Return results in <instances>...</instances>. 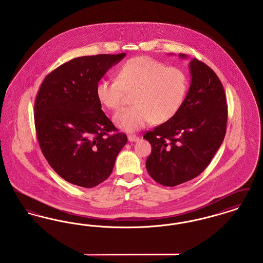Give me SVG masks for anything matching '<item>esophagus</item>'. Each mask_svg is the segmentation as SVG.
Returning <instances> with one entry per match:
<instances>
[{
  "label": "esophagus",
  "instance_id": "34e87169",
  "mask_svg": "<svg viewBox=\"0 0 263 263\" xmlns=\"http://www.w3.org/2000/svg\"><path fill=\"white\" fill-rule=\"evenodd\" d=\"M128 140L130 142H135V141L139 140V137H138L137 135H135V134H130V135H128Z\"/></svg>",
  "mask_w": 263,
  "mask_h": 263
}]
</instances>
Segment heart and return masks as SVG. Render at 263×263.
Returning <instances> with one entry per match:
<instances>
[{
  "instance_id": "1",
  "label": "heart",
  "mask_w": 263,
  "mask_h": 263,
  "mask_svg": "<svg viewBox=\"0 0 263 263\" xmlns=\"http://www.w3.org/2000/svg\"><path fill=\"white\" fill-rule=\"evenodd\" d=\"M188 78L177 67H167L151 57H136L118 70V79H102L97 97L107 108L116 110L133 92V105L114 115L116 125L132 132L152 121L164 123L175 117L186 97Z\"/></svg>"
}]
</instances>
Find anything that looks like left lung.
<instances>
[{"mask_svg": "<svg viewBox=\"0 0 263 263\" xmlns=\"http://www.w3.org/2000/svg\"><path fill=\"white\" fill-rule=\"evenodd\" d=\"M189 66L191 85L179 111L144 135L152 146L147 171L164 186L200 175L225 138L228 105L223 85L205 63L194 58Z\"/></svg>", "mask_w": 263, "mask_h": 263, "instance_id": "obj_1", "label": "left lung"}]
</instances>
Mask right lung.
Here are the masks:
<instances>
[{
    "label": "right lung",
    "mask_w": 263,
    "mask_h": 263,
    "mask_svg": "<svg viewBox=\"0 0 263 263\" xmlns=\"http://www.w3.org/2000/svg\"><path fill=\"white\" fill-rule=\"evenodd\" d=\"M125 55L72 59L46 76L39 88L34 102L39 147L51 167L72 184L90 188L104 181L127 143L97 97L100 79Z\"/></svg>",
    "instance_id": "right-lung-1"
}]
</instances>
